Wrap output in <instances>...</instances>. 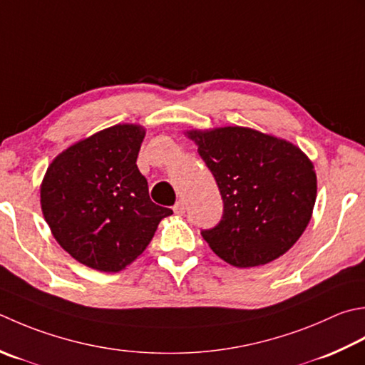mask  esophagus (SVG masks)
<instances>
[{
  "instance_id": "obj_1",
  "label": "esophagus",
  "mask_w": 365,
  "mask_h": 365,
  "mask_svg": "<svg viewBox=\"0 0 365 365\" xmlns=\"http://www.w3.org/2000/svg\"><path fill=\"white\" fill-rule=\"evenodd\" d=\"M173 210H174L175 215H183V213H185V202H183V201H178V202L173 207Z\"/></svg>"
}]
</instances>
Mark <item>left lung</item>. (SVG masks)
Wrapping results in <instances>:
<instances>
[{"mask_svg": "<svg viewBox=\"0 0 365 365\" xmlns=\"http://www.w3.org/2000/svg\"><path fill=\"white\" fill-rule=\"evenodd\" d=\"M217 180L223 218L202 231L234 267L264 266L296 244L317 201L313 163L291 142L245 126L185 133Z\"/></svg>", "mask_w": 365, "mask_h": 365, "instance_id": "8db88e82", "label": "left lung"}]
</instances>
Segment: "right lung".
I'll return each mask as SVG.
<instances>
[{
    "instance_id": "right-lung-1",
    "label": "right lung",
    "mask_w": 365,
    "mask_h": 365,
    "mask_svg": "<svg viewBox=\"0 0 365 365\" xmlns=\"http://www.w3.org/2000/svg\"><path fill=\"white\" fill-rule=\"evenodd\" d=\"M145 128L120 123L56 156L41 183V209L55 240L76 261L120 272L144 253L173 210L148 196L138 160Z\"/></svg>"
}]
</instances>
